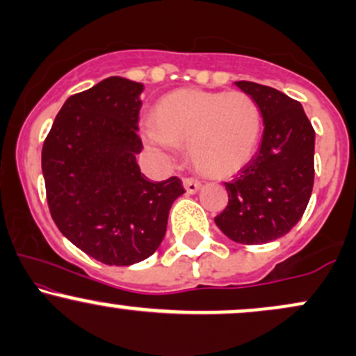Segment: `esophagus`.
<instances>
[{
    "label": "esophagus",
    "mask_w": 356,
    "mask_h": 356,
    "mask_svg": "<svg viewBox=\"0 0 356 356\" xmlns=\"http://www.w3.org/2000/svg\"><path fill=\"white\" fill-rule=\"evenodd\" d=\"M184 189L189 192V194H195V192L201 189V182L194 177H186L184 179Z\"/></svg>",
    "instance_id": "esophagus-1"
}]
</instances>
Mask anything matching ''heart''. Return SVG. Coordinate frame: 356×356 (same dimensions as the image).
<instances>
[{
	"label": "heart",
	"instance_id": "b5f03b06",
	"mask_svg": "<svg viewBox=\"0 0 356 356\" xmlns=\"http://www.w3.org/2000/svg\"><path fill=\"white\" fill-rule=\"evenodd\" d=\"M145 136L157 145H189L202 174L224 177L246 165L259 147L263 113L246 92L177 90L154 110Z\"/></svg>",
	"mask_w": 356,
	"mask_h": 356
}]
</instances>
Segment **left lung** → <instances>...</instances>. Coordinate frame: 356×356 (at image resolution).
<instances>
[{"mask_svg":"<svg viewBox=\"0 0 356 356\" xmlns=\"http://www.w3.org/2000/svg\"><path fill=\"white\" fill-rule=\"evenodd\" d=\"M259 104L264 132L257 152L226 186L229 202L218 227L241 244L288 234L301 219L314 181V130L300 102L280 90L236 81Z\"/></svg>","mask_w":356,"mask_h":356,"instance_id":"obj_1","label":"left lung"}]
</instances>
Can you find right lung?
<instances>
[{"label": "right lung", "instance_id": "right-lung-1", "mask_svg": "<svg viewBox=\"0 0 356 356\" xmlns=\"http://www.w3.org/2000/svg\"><path fill=\"white\" fill-rule=\"evenodd\" d=\"M144 85L110 76L68 97L44 138L42 170L61 234L93 259L130 266L165 236L179 177L150 182L137 164Z\"/></svg>", "mask_w": 356, "mask_h": 356}]
</instances>
